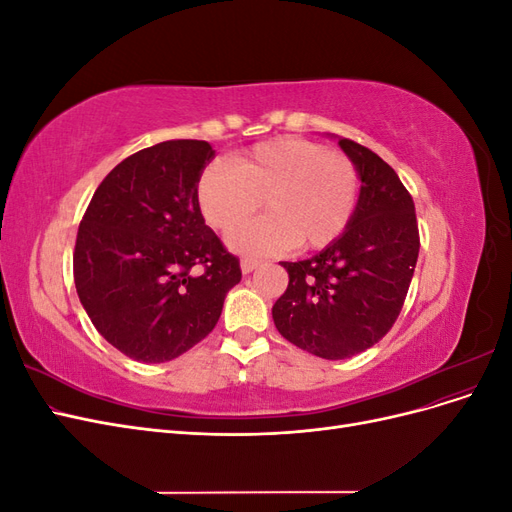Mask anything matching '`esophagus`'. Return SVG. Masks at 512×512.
Here are the masks:
<instances>
[{
    "mask_svg": "<svg viewBox=\"0 0 512 512\" xmlns=\"http://www.w3.org/2000/svg\"><path fill=\"white\" fill-rule=\"evenodd\" d=\"M258 265H260V262L256 258H243L241 260V271H243V275H247V273H252L254 269H258Z\"/></svg>",
    "mask_w": 512,
    "mask_h": 512,
    "instance_id": "34e87169",
    "label": "esophagus"
}]
</instances>
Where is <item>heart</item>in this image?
Wrapping results in <instances>:
<instances>
[{
	"mask_svg": "<svg viewBox=\"0 0 512 512\" xmlns=\"http://www.w3.org/2000/svg\"><path fill=\"white\" fill-rule=\"evenodd\" d=\"M266 198L270 211L232 228L226 245L241 256H277L299 243L318 250L350 224L359 203V170L333 149L297 136H280L213 162L196 181V205L215 230H228Z\"/></svg>",
	"mask_w": 512,
	"mask_h": 512,
	"instance_id": "obj_1",
	"label": "heart"
}]
</instances>
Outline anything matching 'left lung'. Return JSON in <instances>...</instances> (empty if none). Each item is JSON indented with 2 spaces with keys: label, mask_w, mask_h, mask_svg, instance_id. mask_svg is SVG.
Wrapping results in <instances>:
<instances>
[{
  "label": "left lung",
  "mask_w": 512,
  "mask_h": 512,
  "mask_svg": "<svg viewBox=\"0 0 512 512\" xmlns=\"http://www.w3.org/2000/svg\"><path fill=\"white\" fill-rule=\"evenodd\" d=\"M359 170V203L346 230L316 256L282 262L288 288L273 322L290 344L320 359H350L389 333L418 258L414 203L374 151L335 136Z\"/></svg>",
  "instance_id": "obj_1"
}]
</instances>
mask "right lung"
<instances>
[{"label":"right lung","mask_w":512,"mask_h":512,"mask_svg":"<svg viewBox=\"0 0 512 512\" xmlns=\"http://www.w3.org/2000/svg\"><path fill=\"white\" fill-rule=\"evenodd\" d=\"M215 151L166 141L136 151L104 177L74 247V284L98 333L141 363H166L205 339L241 282L196 205ZM198 266L204 271L196 274Z\"/></svg>","instance_id":"1"}]
</instances>
